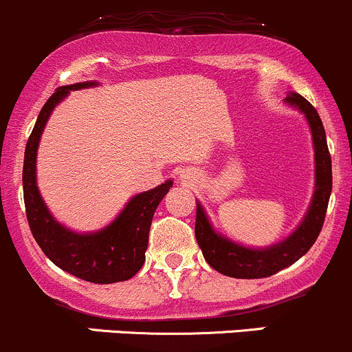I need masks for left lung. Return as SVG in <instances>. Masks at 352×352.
I'll return each instance as SVG.
<instances>
[{
  "instance_id": "left-lung-1",
  "label": "left lung",
  "mask_w": 352,
  "mask_h": 352,
  "mask_svg": "<svg viewBox=\"0 0 352 352\" xmlns=\"http://www.w3.org/2000/svg\"><path fill=\"white\" fill-rule=\"evenodd\" d=\"M285 101L298 108L305 115L311 130L315 149V191L305 219L296 230L285 241L263 249L245 248L235 244L230 239L217 234L206 217L205 210L197 201V222L195 235L206 263L219 273L241 280H256L276 274L278 271L292 266L317 241L327 213L329 198L332 191V161L329 154L325 130L317 110L298 93H289Z\"/></svg>"
}]
</instances>
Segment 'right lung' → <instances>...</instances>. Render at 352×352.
Returning a JSON list of instances; mask_svg holds the SVG:
<instances>
[{"mask_svg": "<svg viewBox=\"0 0 352 352\" xmlns=\"http://www.w3.org/2000/svg\"><path fill=\"white\" fill-rule=\"evenodd\" d=\"M95 85L98 82L86 81L60 86L42 107L25 147L23 200L32 235L43 254L72 276L89 283L110 285L130 280L144 266L152 217L173 186V181L169 179L157 188L135 195L110 226L98 232L78 234L56 222L37 188L35 162L38 142L56 104L60 103L69 91Z\"/></svg>", "mask_w": 352, "mask_h": 352, "instance_id": "right-lung-1", "label": "right lung"}]
</instances>
